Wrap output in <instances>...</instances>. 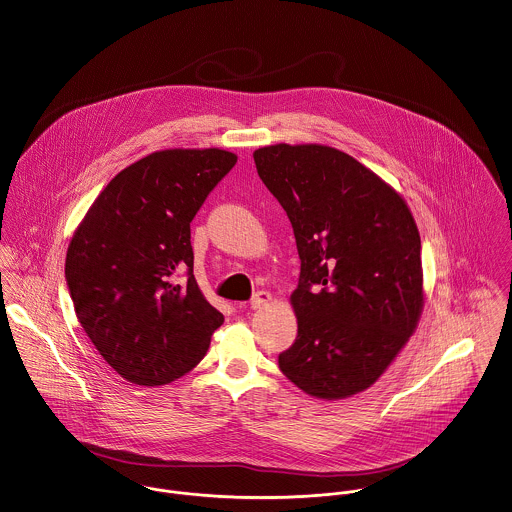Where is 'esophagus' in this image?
Listing matches in <instances>:
<instances>
[{
	"mask_svg": "<svg viewBox=\"0 0 512 512\" xmlns=\"http://www.w3.org/2000/svg\"><path fill=\"white\" fill-rule=\"evenodd\" d=\"M271 302H273V296H271V292H265V290H261V292H257V294L251 298V308H253V310H261V308L269 306Z\"/></svg>",
	"mask_w": 512,
	"mask_h": 512,
	"instance_id": "obj_1",
	"label": "esophagus"
}]
</instances>
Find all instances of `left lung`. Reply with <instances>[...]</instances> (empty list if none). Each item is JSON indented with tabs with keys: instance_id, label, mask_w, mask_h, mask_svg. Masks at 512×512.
<instances>
[{
	"instance_id": "1",
	"label": "left lung",
	"mask_w": 512,
	"mask_h": 512,
	"mask_svg": "<svg viewBox=\"0 0 512 512\" xmlns=\"http://www.w3.org/2000/svg\"><path fill=\"white\" fill-rule=\"evenodd\" d=\"M253 159L286 210L302 261L290 296L298 337L278 366L317 399L360 394L388 370L423 314L415 218L392 185L337 148L275 144Z\"/></svg>"
}]
</instances>
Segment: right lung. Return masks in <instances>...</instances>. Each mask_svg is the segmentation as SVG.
<instances>
[{
    "mask_svg": "<svg viewBox=\"0 0 512 512\" xmlns=\"http://www.w3.org/2000/svg\"><path fill=\"white\" fill-rule=\"evenodd\" d=\"M236 161L220 148L138 159L95 198L68 245L78 321L107 364L136 386L191 372L224 323L193 275L191 222ZM181 270L188 280L175 283Z\"/></svg>",
    "mask_w": 512,
    "mask_h": 512,
    "instance_id": "right-lung-1",
    "label": "right lung"
}]
</instances>
